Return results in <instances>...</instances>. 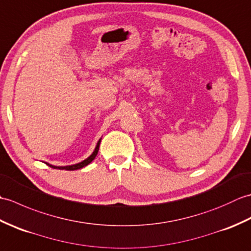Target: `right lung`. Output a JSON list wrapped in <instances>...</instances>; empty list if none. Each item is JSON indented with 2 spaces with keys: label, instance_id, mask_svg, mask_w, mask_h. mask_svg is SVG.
<instances>
[{
  "label": "right lung",
  "instance_id": "obj_1",
  "mask_svg": "<svg viewBox=\"0 0 251 251\" xmlns=\"http://www.w3.org/2000/svg\"><path fill=\"white\" fill-rule=\"evenodd\" d=\"M100 142H101V139H99V141H98V143H97V146H96V148H95V151L93 152V154L92 155H90L89 157H87L86 159H84L83 162H81V163H78V164H75V165H70V166H54V165H50V164H47L49 165L50 167H51V168H57V169H65V170H76V169H79V168H83V167H85V166H87V165L89 164V163H92L93 161H94V158L96 157V155H97L98 154V151H99V146H100Z\"/></svg>",
  "mask_w": 251,
  "mask_h": 251
}]
</instances>
